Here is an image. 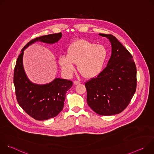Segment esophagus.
Wrapping results in <instances>:
<instances>
[{
    "label": "esophagus",
    "mask_w": 154,
    "mask_h": 154,
    "mask_svg": "<svg viewBox=\"0 0 154 154\" xmlns=\"http://www.w3.org/2000/svg\"><path fill=\"white\" fill-rule=\"evenodd\" d=\"M80 82L79 81H77V80H75V81H74V84L75 85H79V84H80Z\"/></svg>",
    "instance_id": "esophagus-1"
}]
</instances>
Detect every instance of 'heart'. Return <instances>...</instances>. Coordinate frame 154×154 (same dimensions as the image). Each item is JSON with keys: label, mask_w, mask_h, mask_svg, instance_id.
Segmentation results:
<instances>
[{"label": "heart", "mask_w": 154, "mask_h": 154, "mask_svg": "<svg viewBox=\"0 0 154 154\" xmlns=\"http://www.w3.org/2000/svg\"><path fill=\"white\" fill-rule=\"evenodd\" d=\"M107 57L106 48L100 45L85 39L72 43L67 50V55H61L58 63L62 71L67 75L75 71L74 64H78L79 72L85 78L98 75L102 71Z\"/></svg>", "instance_id": "heart-1"}]
</instances>
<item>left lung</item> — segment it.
Instances as JSON below:
<instances>
[{
	"label": "left lung",
	"mask_w": 154,
	"mask_h": 154,
	"mask_svg": "<svg viewBox=\"0 0 154 154\" xmlns=\"http://www.w3.org/2000/svg\"><path fill=\"white\" fill-rule=\"evenodd\" d=\"M99 35L111 42L112 55L106 68L85 83L87 103L100 115H115L127 106L136 91L137 68L132 56L115 36Z\"/></svg>",
	"instance_id": "1"
}]
</instances>
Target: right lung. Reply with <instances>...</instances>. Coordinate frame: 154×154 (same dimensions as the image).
<instances>
[{"label":"right lung","instance_id":"add662e5","mask_svg":"<svg viewBox=\"0 0 154 154\" xmlns=\"http://www.w3.org/2000/svg\"><path fill=\"white\" fill-rule=\"evenodd\" d=\"M62 37V33H54L36 38L21 50L14 71V85L19 106L29 116L38 121L55 117L62 110L66 93L72 86L71 80L56 78L51 82L39 85L27 77L23 66L24 50L36 41L54 44Z\"/></svg>","mask_w":154,"mask_h":154}]
</instances>
